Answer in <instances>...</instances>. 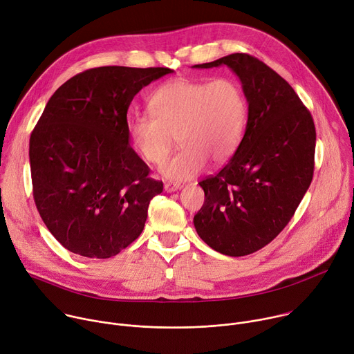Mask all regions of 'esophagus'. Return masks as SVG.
<instances>
[{"instance_id": "esophagus-1", "label": "esophagus", "mask_w": 354, "mask_h": 354, "mask_svg": "<svg viewBox=\"0 0 354 354\" xmlns=\"http://www.w3.org/2000/svg\"><path fill=\"white\" fill-rule=\"evenodd\" d=\"M182 186L179 185V183H175V182H167L165 185H164V189H165V192H168V193H172V192H176V190H179Z\"/></svg>"}]
</instances>
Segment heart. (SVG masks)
I'll use <instances>...</instances> for the list:
<instances>
[{"mask_svg":"<svg viewBox=\"0 0 354 354\" xmlns=\"http://www.w3.org/2000/svg\"><path fill=\"white\" fill-rule=\"evenodd\" d=\"M153 116L138 115L129 123L130 142L149 164L169 153L174 136L180 148L160 165L164 178L182 182L203 172L207 162H227L246 129L248 104L234 78L213 81L175 78L149 99Z\"/></svg>","mask_w":354,"mask_h":354,"instance_id":"heart-1","label":"heart"}]
</instances>
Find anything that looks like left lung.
<instances>
[{
	"label": "left lung",
	"instance_id": "left-lung-1",
	"mask_svg": "<svg viewBox=\"0 0 354 354\" xmlns=\"http://www.w3.org/2000/svg\"><path fill=\"white\" fill-rule=\"evenodd\" d=\"M220 66L241 81L246 129L228 164L198 182L205 205L193 223L210 248L236 258L268 245L294 216L313 180L317 133L295 91L265 63L234 53L193 68Z\"/></svg>",
	"mask_w": 354,
	"mask_h": 354
}]
</instances>
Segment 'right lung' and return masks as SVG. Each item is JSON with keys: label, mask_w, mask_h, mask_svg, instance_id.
<instances>
[{"label": "right lung", "mask_w": 354, "mask_h": 354, "mask_svg": "<svg viewBox=\"0 0 354 354\" xmlns=\"http://www.w3.org/2000/svg\"><path fill=\"white\" fill-rule=\"evenodd\" d=\"M171 73L91 68L48 99L29 141L33 197L47 230L73 254L112 258L142 232L164 185L130 147L127 109L144 86Z\"/></svg>", "instance_id": "1"}]
</instances>
